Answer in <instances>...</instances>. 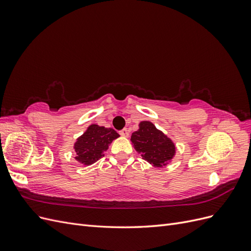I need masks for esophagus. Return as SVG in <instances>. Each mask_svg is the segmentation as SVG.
Masks as SVG:
<instances>
[{
  "mask_svg": "<svg viewBox=\"0 0 251 251\" xmlns=\"http://www.w3.org/2000/svg\"><path fill=\"white\" fill-rule=\"evenodd\" d=\"M119 134H120L121 136H124V137H127V136H128L127 128H123V130L119 131Z\"/></svg>",
  "mask_w": 251,
  "mask_h": 251,
  "instance_id": "esophagus-1",
  "label": "esophagus"
}]
</instances>
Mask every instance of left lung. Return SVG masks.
I'll return each mask as SVG.
<instances>
[{"mask_svg": "<svg viewBox=\"0 0 251 251\" xmlns=\"http://www.w3.org/2000/svg\"><path fill=\"white\" fill-rule=\"evenodd\" d=\"M131 141L142 159L155 168L166 166L176 154V146L173 140L148 120L139 124L138 131L131 136Z\"/></svg>", "mask_w": 251, "mask_h": 251, "instance_id": "left-lung-1", "label": "left lung"}]
</instances>
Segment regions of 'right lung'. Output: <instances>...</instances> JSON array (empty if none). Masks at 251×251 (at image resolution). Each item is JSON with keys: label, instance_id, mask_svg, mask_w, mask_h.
Masks as SVG:
<instances>
[{"label": "right lung", "instance_id": "right-lung-1", "mask_svg": "<svg viewBox=\"0 0 251 251\" xmlns=\"http://www.w3.org/2000/svg\"><path fill=\"white\" fill-rule=\"evenodd\" d=\"M119 137V134L111 127L98 125H91L86 132L76 139L74 151L76 153L75 160L83 165H91L104 156V151L109 149L113 140Z\"/></svg>", "mask_w": 251, "mask_h": 251}]
</instances>
